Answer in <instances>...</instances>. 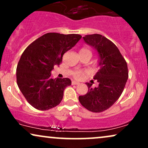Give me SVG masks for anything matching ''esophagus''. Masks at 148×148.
<instances>
[{"mask_svg":"<svg viewBox=\"0 0 148 148\" xmlns=\"http://www.w3.org/2000/svg\"><path fill=\"white\" fill-rule=\"evenodd\" d=\"M80 84L79 82H78V81H72V85H79Z\"/></svg>","mask_w":148,"mask_h":148,"instance_id":"1","label":"esophagus"}]
</instances>
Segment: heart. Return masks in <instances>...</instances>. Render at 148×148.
Instances as JSON below:
<instances>
[{
	"label": "heart",
	"mask_w": 148,
	"mask_h": 148,
	"mask_svg": "<svg viewBox=\"0 0 148 148\" xmlns=\"http://www.w3.org/2000/svg\"><path fill=\"white\" fill-rule=\"evenodd\" d=\"M80 52H88V53H90L92 55L91 51L87 48L81 49V51H80ZM84 74H85V72H84V71L78 70V71H75V72L73 73V76H74V77L76 78V79H79V78L81 77V76L84 75Z\"/></svg>",
	"instance_id": "heart-1"
}]
</instances>
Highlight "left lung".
Wrapping results in <instances>:
<instances>
[{
	"label": "left lung",
	"mask_w": 148,
	"mask_h": 148,
	"mask_svg": "<svg viewBox=\"0 0 148 148\" xmlns=\"http://www.w3.org/2000/svg\"><path fill=\"white\" fill-rule=\"evenodd\" d=\"M83 38L99 54L100 69L94 76L98 87L92 88V84L86 83L88 93L79 96V100L88 111L100 113L109 108L123 93L129 75L127 64L118 47L106 37L92 34Z\"/></svg>",
	"instance_id": "obj_1"
}]
</instances>
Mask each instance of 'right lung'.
<instances>
[{
  "label": "right lung",
  "instance_id": "1",
  "mask_svg": "<svg viewBox=\"0 0 148 148\" xmlns=\"http://www.w3.org/2000/svg\"><path fill=\"white\" fill-rule=\"evenodd\" d=\"M81 38L78 34L49 33L32 42L22 53L16 67V83L35 108L46 111L62 101L64 89L72 81L68 78L53 79L51 72Z\"/></svg>",
  "mask_w": 148,
  "mask_h": 148
}]
</instances>
